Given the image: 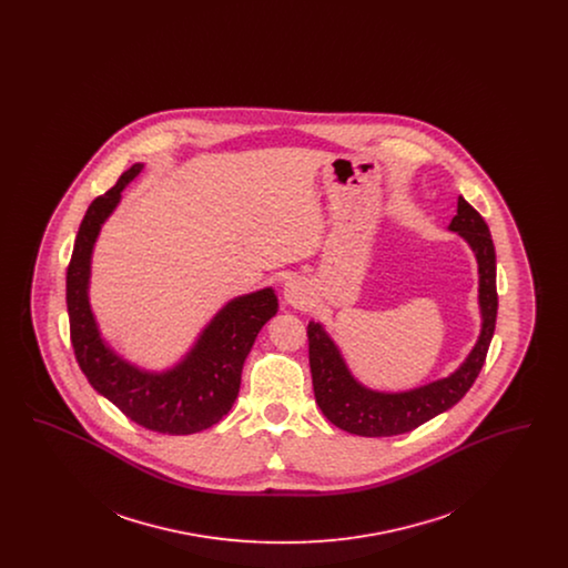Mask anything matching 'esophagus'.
Here are the masks:
<instances>
[{
  "label": "esophagus",
  "mask_w": 568,
  "mask_h": 568,
  "mask_svg": "<svg viewBox=\"0 0 568 568\" xmlns=\"http://www.w3.org/2000/svg\"><path fill=\"white\" fill-rule=\"evenodd\" d=\"M283 297L290 306L294 308H304L311 304V290L302 278H290L283 285Z\"/></svg>",
  "instance_id": "34e87169"
}]
</instances>
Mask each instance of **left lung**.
<instances>
[{"instance_id":"obj_1","label":"left lung","mask_w":568,"mask_h":568,"mask_svg":"<svg viewBox=\"0 0 568 568\" xmlns=\"http://www.w3.org/2000/svg\"><path fill=\"white\" fill-rule=\"evenodd\" d=\"M449 232H456L470 246L479 272L481 329L475 347L447 377L405 392H378L353 377L343 353L320 322H308V362L315 400L325 417L341 430L357 436H396L410 433L447 408L458 405L470 389L481 366L496 327V251L484 216L462 195L458 215Z\"/></svg>"}]
</instances>
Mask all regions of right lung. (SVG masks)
Here are the masks:
<instances>
[{
    "instance_id": "obj_1",
    "label": "right lung",
    "mask_w": 568,
    "mask_h": 568,
    "mask_svg": "<svg viewBox=\"0 0 568 568\" xmlns=\"http://www.w3.org/2000/svg\"><path fill=\"white\" fill-rule=\"evenodd\" d=\"M142 168L134 163L123 172L82 219L65 276L72 347L91 387L138 426L162 434L200 433L230 413L241 389L244 359L260 329L276 315L278 297L272 287L232 297L204 325L190 352L165 371L140 368L114 352L89 302L91 257L102 225Z\"/></svg>"
}]
</instances>
